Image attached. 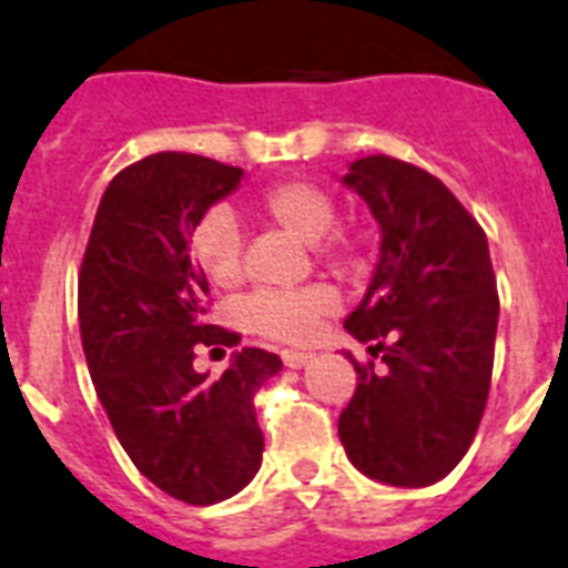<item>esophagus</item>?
Instances as JSON below:
<instances>
[{
	"instance_id": "obj_1",
	"label": "esophagus",
	"mask_w": 568,
	"mask_h": 568,
	"mask_svg": "<svg viewBox=\"0 0 568 568\" xmlns=\"http://www.w3.org/2000/svg\"><path fill=\"white\" fill-rule=\"evenodd\" d=\"M308 358H312V356H308V353H300V349H285V353H283V364H285V367H292V371L303 367Z\"/></svg>"
}]
</instances>
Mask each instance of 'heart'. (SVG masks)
<instances>
[{"label": "heart", "instance_id": "heart-1", "mask_svg": "<svg viewBox=\"0 0 568 568\" xmlns=\"http://www.w3.org/2000/svg\"><path fill=\"white\" fill-rule=\"evenodd\" d=\"M274 224L303 242H315L321 262L335 271H356L364 256V236L356 227L335 224L338 204L329 189L315 180H280L256 201ZM189 253L212 285L236 288L242 283V227L224 206H212L189 233ZM338 306V297L326 285H308L297 292H260L244 303V324L265 338L285 344H306L317 326Z\"/></svg>", "mask_w": 568, "mask_h": 568}]
</instances>
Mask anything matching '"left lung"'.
<instances>
[{"label": "left lung", "mask_w": 568, "mask_h": 568, "mask_svg": "<svg viewBox=\"0 0 568 568\" xmlns=\"http://www.w3.org/2000/svg\"><path fill=\"white\" fill-rule=\"evenodd\" d=\"M344 183L382 230L367 294L344 326L382 371L353 358L358 385L338 437L364 476L428 487L467 455L490 394L499 292L487 236L435 174L394 156H362Z\"/></svg>", "instance_id": "1"}]
</instances>
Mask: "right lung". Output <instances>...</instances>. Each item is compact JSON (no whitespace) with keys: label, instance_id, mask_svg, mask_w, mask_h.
<instances>
[{"label":"right lung","instance_id":"right-lung-1","mask_svg":"<svg viewBox=\"0 0 568 568\" xmlns=\"http://www.w3.org/2000/svg\"><path fill=\"white\" fill-rule=\"evenodd\" d=\"M242 174L180 151L122 169L78 274L87 367L119 444L151 484L197 508L236 496L260 473L265 437L253 396L283 371L260 347L236 353L212 382L192 364L197 349L239 344L236 332L204 321L210 285L186 242Z\"/></svg>","mask_w":568,"mask_h":568}]
</instances>
